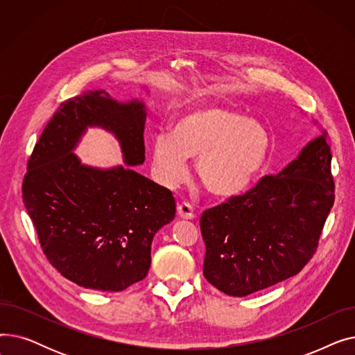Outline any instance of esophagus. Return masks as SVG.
I'll return each instance as SVG.
<instances>
[{
    "instance_id": "esophagus-1",
    "label": "esophagus",
    "mask_w": 355,
    "mask_h": 355,
    "mask_svg": "<svg viewBox=\"0 0 355 355\" xmlns=\"http://www.w3.org/2000/svg\"><path fill=\"white\" fill-rule=\"evenodd\" d=\"M177 213L184 220H193L194 218V209L189 202H180L177 207Z\"/></svg>"
}]
</instances>
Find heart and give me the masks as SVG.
<instances>
[{"mask_svg":"<svg viewBox=\"0 0 355 355\" xmlns=\"http://www.w3.org/2000/svg\"><path fill=\"white\" fill-rule=\"evenodd\" d=\"M272 149L269 129L226 106L201 105L180 114L168 137L151 145V164L159 180L173 185L196 158V174L214 196L232 197L246 191L263 174Z\"/></svg>","mask_w":355,"mask_h":355,"instance_id":"heart-1","label":"heart"}]
</instances>
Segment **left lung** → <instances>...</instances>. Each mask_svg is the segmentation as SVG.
<instances>
[{
	"mask_svg": "<svg viewBox=\"0 0 355 355\" xmlns=\"http://www.w3.org/2000/svg\"><path fill=\"white\" fill-rule=\"evenodd\" d=\"M331 158L321 130L281 173L202 213V275L213 286L246 296L302 270L334 204Z\"/></svg>",
	"mask_w": 355,
	"mask_h": 355,
	"instance_id": "1",
	"label": "left lung"
}]
</instances>
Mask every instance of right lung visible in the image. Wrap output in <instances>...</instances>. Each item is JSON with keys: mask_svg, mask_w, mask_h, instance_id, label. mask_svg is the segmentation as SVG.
<instances>
[{"mask_svg": "<svg viewBox=\"0 0 355 355\" xmlns=\"http://www.w3.org/2000/svg\"><path fill=\"white\" fill-rule=\"evenodd\" d=\"M145 121L142 99L87 90L60 105L28 159L26 210L49 262L79 286L119 292L142 281L155 233L175 217L173 193L134 170L145 161ZM89 127L116 137L125 166L81 162L72 151Z\"/></svg>", "mask_w": 355, "mask_h": 355, "instance_id": "right-lung-1", "label": "right lung"}]
</instances>
